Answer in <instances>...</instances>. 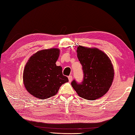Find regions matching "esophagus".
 <instances>
[{"label":"esophagus","mask_w":135,"mask_h":135,"mask_svg":"<svg viewBox=\"0 0 135 135\" xmlns=\"http://www.w3.org/2000/svg\"><path fill=\"white\" fill-rule=\"evenodd\" d=\"M68 80H69V82H71V81H72V80H73V77H72V76H71V75L69 76L68 77Z\"/></svg>","instance_id":"esophagus-1"}]
</instances>
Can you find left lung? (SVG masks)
<instances>
[{
    "label": "left lung",
    "instance_id": "1",
    "mask_svg": "<svg viewBox=\"0 0 135 135\" xmlns=\"http://www.w3.org/2000/svg\"><path fill=\"white\" fill-rule=\"evenodd\" d=\"M78 57L82 66L83 79L81 83L75 79L71 85L80 97L94 100L103 96L112 85L114 76L110 60L98 49L79 46Z\"/></svg>",
    "mask_w": 135,
    "mask_h": 135
}]
</instances>
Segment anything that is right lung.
I'll return each mask as SVG.
<instances>
[{
    "label": "right lung",
    "instance_id": "right-lung-1",
    "mask_svg": "<svg viewBox=\"0 0 135 135\" xmlns=\"http://www.w3.org/2000/svg\"><path fill=\"white\" fill-rule=\"evenodd\" d=\"M59 50L50 49L38 51L26 64L23 82L27 91L41 100L56 95L59 88L68 82L61 66H56Z\"/></svg>",
    "mask_w": 135,
    "mask_h": 135
}]
</instances>
